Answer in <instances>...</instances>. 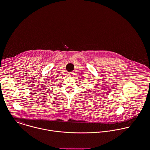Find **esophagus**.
Returning a JSON list of instances; mask_svg holds the SVG:
<instances>
[{"label":"esophagus","mask_w":150,"mask_h":150,"mask_svg":"<svg viewBox=\"0 0 150 150\" xmlns=\"http://www.w3.org/2000/svg\"><path fill=\"white\" fill-rule=\"evenodd\" d=\"M69 75L70 76H72V73H70Z\"/></svg>","instance_id":"obj_1"}]
</instances>
